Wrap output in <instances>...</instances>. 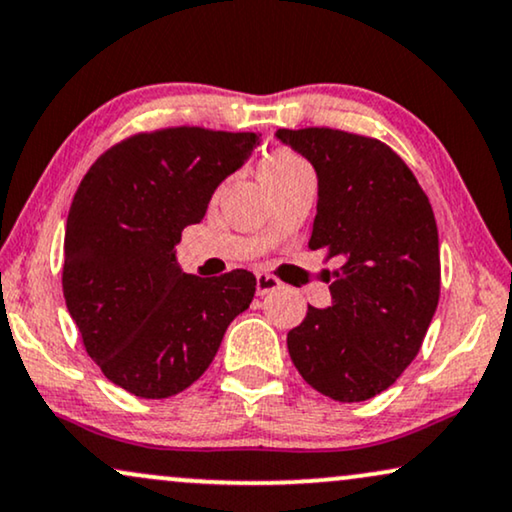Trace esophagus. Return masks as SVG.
<instances>
[{
  "instance_id": "esophagus-1",
  "label": "esophagus",
  "mask_w": 512,
  "mask_h": 512,
  "mask_svg": "<svg viewBox=\"0 0 512 512\" xmlns=\"http://www.w3.org/2000/svg\"><path fill=\"white\" fill-rule=\"evenodd\" d=\"M281 288V281L269 274H257V295H267L274 293V290Z\"/></svg>"
}]
</instances>
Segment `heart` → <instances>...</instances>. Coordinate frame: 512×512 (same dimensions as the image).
Masks as SVG:
<instances>
[{
    "instance_id": "obj_1",
    "label": "heart",
    "mask_w": 512,
    "mask_h": 512,
    "mask_svg": "<svg viewBox=\"0 0 512 512\" xmlns=\"http://www.w3.org/2000/svg\"><path fill=\"white\" fill-rule=\"evenodd\" d=\"M297 167H304V163L293 151H288V148H278V151L269 153L267 158L260 163V179L262 184L264 181H271V179H278L283 177V174L297 170Z\"/></svg>"
}]
</instances>
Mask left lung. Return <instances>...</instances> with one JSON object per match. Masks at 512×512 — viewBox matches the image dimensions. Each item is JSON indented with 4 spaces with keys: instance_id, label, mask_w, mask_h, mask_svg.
<instances>
[{
    "instance_id": "1",
    "label": "left lung",
    "mask_w": 512,
    "mask_h": 512,
    "mask_svg": "<svg viewBox=\"0 0 512 512\" xmlns=\"http://www.w3.org/2000/svg\"><path fill=\"white\" fill-rule=\"evenodd\" d=\"M314 165L319 203L309 248L338 269L331 307L288 333L290 359L316 392L366 401L416 359L439 302V236L409 165L383 141L331 127L278 129Z\"/></svg>"
}]
</instances>
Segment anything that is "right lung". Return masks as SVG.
<instances>
[{
  "mask_svg": "<svg viewBox=\"0 0 512 512\" xmlns=\"http://www.w3.org/2000/svg\"><path fill=\"white\" fill-rule=\"evenodd\" d=\"M257 144L255 132H141L99 155L77 186L63 297L89 357L134 397L165 399L196 383L255 297L248 269L184 274L174 248Z\"/></svg>",
  "mask_w": 512,
  "mask_h": 512,
  "instance_id": "right-lung-1",
  "label": "right lung"
}]
</instances>
